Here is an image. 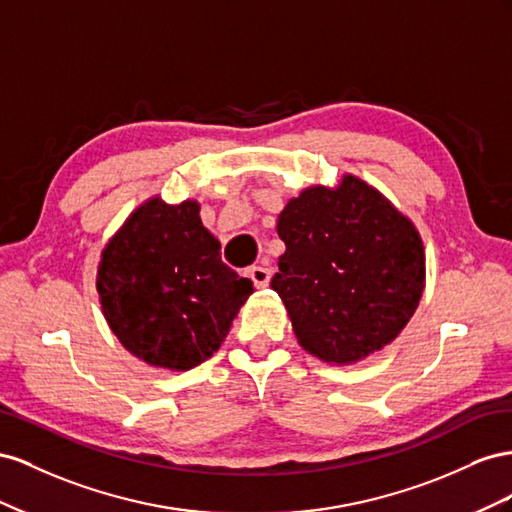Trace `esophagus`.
<instances>
[{
  "instance_id": "34e87169",
  "label": "esophagus",
  "mask_w": 512,
  "mask_h": 512,
  "mask_svg": "<svg viewBox=\"0 0 512 512\" xmlns=\"http://www.w3.org/2000/svg\"><path fill=\"white\" fill-rule=\"evenodd\" d=\"M246 276L253 281L255 287H266L270 283L272 272L268 268H264V266H251V268L246 270Z\"/></svg>"
}]
</instances>
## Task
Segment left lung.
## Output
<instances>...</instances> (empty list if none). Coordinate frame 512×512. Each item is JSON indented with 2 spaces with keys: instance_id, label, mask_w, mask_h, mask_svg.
<instances>
[{
  "instance_id": "left-lung-1",
  "label": "left lung",
  "mask_w": 512,
  "mask_h": 512,
  "mask_svg": "<svg viewBox=\"0 0 512 512\" xmlns=\"http://www.w3.org/2000/svg\"><path fill=\"white\" fill-rule=\"evenodd\" d=\"M276 231L285 253L270 285L306 352L345 364L397 339L425 289V251L390 201L345 175L291 199Z\"/></svg>"
}]
</instances>
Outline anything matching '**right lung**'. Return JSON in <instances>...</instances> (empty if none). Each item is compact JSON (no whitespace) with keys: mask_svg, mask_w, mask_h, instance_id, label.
<instances>
[{"mask_svg":"<svg viewBox=\"0 0 512 512\" xmlns=\"http://www.w3.org/2000/svg\"><path fill=\"white\" fill-rule=\"evenodd\" d=\"M102 313L122 345L156 367L188 371L208 360L253 283L221 259L199 206L150 199L128 218L98 266Z\"/></svg>","mask_w":512,"mask_h":512,"instance_id":"right-lung-1","label":"right lung"}]
</instances>
